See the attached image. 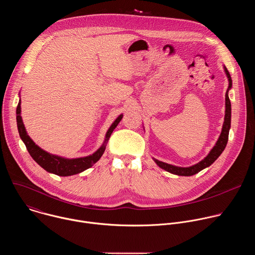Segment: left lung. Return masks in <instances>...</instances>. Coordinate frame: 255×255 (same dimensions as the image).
Instances as JSON below:
<instances>
[{
	"label": "left lung",
	"instance_id": "left-lung-1",
	"mask_svg": "<svg viewBox=\"0 0 255 255\" xmlns=\"http://www.w3.org/2000/svg\"><path fill=\"white\" fill-rule=\"evenodd\" d=\"M226 76L228 78L229 81V87L228 90L226 92L225 95V118H224V123H223V128H222V132L219 136V139L216 142V145L212 148V150L210 151V153L199 163L189 166V167H179V166H175V165H171L162 161H159L157 159H154V161L156 162V164L161 167L162 169L171 172L173 174H177V175H184V176H191L194 175L196 173H198L199 171H201L202 169L210 166L218 157L220 156V154L223 152V150L226 147V144L228 141V136H229V130L231 127V103L229 100V96H228V92L232 87V80L230 77V74L228 69L226 68V66H224Z\"/></svg>",
	"mask_w": 255,
	"mask_h": 255
}]
</instances>
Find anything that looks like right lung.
Returning <instances> with one entry per match:
<instances>
[{"label": "right lung", "instance_id": "obj_1", "mask_svg": "<svg viewBox=\"0 0 255 255\" xmlns=\"http://www.w3.org/2000/svg\"><path fill=\"white\" fill-rule=\"evenodd\" d=\"M21 102L19 101V104L17 106V126H18V131L21 139L26 145V148L32 158L37 162L42 168H44L46 171L57 174L59 176H68L72 174H77L80 173L90 167H92L103 155L105 149H106V143L108 142L109 138H110L112 132L114 129L117 127L121 119L123 118V115H120L114 123L111 125V127L109 128L107 134H106V139L104 144L102 146L92 155L86 156V157H81V158H74V159H67L63 158L57 155L50 154L43 149H41L39 146L36 145L33 140L29 137V135L26 132V129L24 127L22 117H21Z\"/></svg>", "mask_w": 255, "mask_h": 255}]
</instances>
